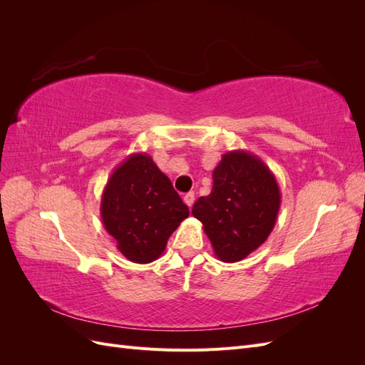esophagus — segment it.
I'll use <instances>...</instances> for the list:
<instances>
[{"label": "esophagus", "instance_id": "obj_1", "mask_svg": "<svg viewBox=\"0 0 365 365\" xmlns=\"http://www.w3.org/2000/svg\"><path fill=\"white\" fill-rule=\"evenodd\" d=\"M184 202L187 204V207H192L193 202H195V193L193 192H189L184 195Z\"/></svg>", "mask_w": 365, "mask_h": 365}]
</instances>
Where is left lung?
<instances>
[{
	"label": "left lung",
	"instance_id": "1",
	"mask_svg": "<svg viewBox=\"0 0 365 365\" xmlns=\"http://www.w3.org/2000/svg\"><path fill=\"white\" fill-rule=\"evenodd\" d=\"M212 176V192L195 202L192 215L202 222L219 260H244L274 230L282 202L277 180L245 150L224 153Z\"/></svg>",
	"mask_w": 365,
	"mask_h": 365
}]
</instances>
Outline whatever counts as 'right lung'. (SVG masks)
<instances>
[{
  "label": "right lung",
  "mask_w": 365,
  "mask_h": 365,
  "mask_svg": "<svg viewBox=\"0 0 365 365\" xmlns=\"http://www.w3.org/2000/svg\"><path fill=\"white\" fill-rule=\"evenodd\" d=\"M105 230L117 250L134 263H150L173 231L189 217L170 180L148 153H132L109 176L101 201Z\"/></svg>",
  "instance_id": "add662e5"
}]
</instances>
